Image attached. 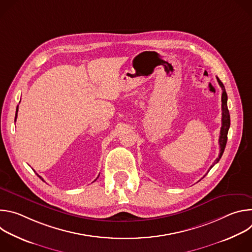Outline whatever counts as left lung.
I'll return each instance as SVG.
<instances>
[{"instance_id":"8db88e82","label":"left lung","mask_w":252,"mask_h":252,"mask_svg":"<svg viewBox=\"0 0 252 252\" xmlns=\"http://www.w3.org/2000/svg\"><path fill=\"white\" fill-rule=\"evenodd\" d=\"M217 79H218V82H219V84H220V86L221 87V90H222V94H221V110H222V120H221V122H222V126H221V128H220V140H219L220 148V156L217 159L214 160V162L210 166V168L215 163H218L220 161V159L221 158V157H222V154H223L225 146H226V141H227L228 129H229V126H230V116H229V112H228V109H227V94H226V92H225V88L218 77H217Z\"/></svg>"}]
</instances>
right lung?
Listing matches in <instances>:
<instances>
[{
    "mask_svg": "<svg viewBox=\"0 0 252 252\" xmlns=\"http://www.w3.org/2000/svg\"><path fill=\"white\" fill-rule=\"evenodd\" d=\"M18 107H19V105L17 106V111H16V119H17V116H18ZM16 119H15V121H16ZM38 175H39V174H38ZM39 177H40V178H42L40 175H39ZM42 179H43V178H42ZM43 181H44V179H43Z\"/></svg>",
    "mask_w": 252,
    "mask_h": 252,
    "instance_id": "obj_1",
    "label": "right lung"
}]
</instances>
